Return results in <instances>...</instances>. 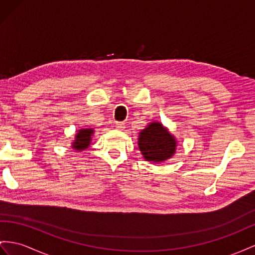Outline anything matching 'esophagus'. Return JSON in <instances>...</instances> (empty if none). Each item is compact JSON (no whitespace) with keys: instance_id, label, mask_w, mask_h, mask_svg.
I'll use <instances>...</instances> for the list:
<instances>
[{"instance_id":"34e87169","label":"esophagus","mask_w":255,"mask_h":255,"mask_svg":"<svg viewBox=\"0 0 255 255\" xmlns=\"http://www.w3.org/2000/svg\"><path fill=\"white\" fill-rule=\"evenodd\" d=\"M115 127H116L117 129L123 130L124 128H125V124L122 123V122H116V124H115Z\"/></svg>"}]
</instances>
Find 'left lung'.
<instances>
[{"instance_id":"1","label":"left lung","mask_w":255,"mask_h":255,"mask_svg":"<svg viewBox=\"0 0 255 255\" xmlns=\"http://www.w3.org/2000/svg\"><path fill=\"white\" fill-rule=\"evenodd\" d=\"M139 148L146 160L155 162L170 158L175 151V140L161 124L152 123L139 135Z\"/></svg>"}]
</instances>
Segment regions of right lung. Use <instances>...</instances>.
I'll return each mask as SVG.
<instances>
[{"label":"right lung","instance_id":"right-lung-1","mask_svg":"<svg viewBox=\"0 0 255 255\" xmlns=\"http://www.w3.org/2000/svg\"><path fill=\"white\" fill-rule=\"evenodd\" d=\"M94 133L93 129H81L78 130V133L75 135V141L73 142V147L78 151L87 148L90 144L91 135Z\"/></svg>","mask_w":255,"mask_h":255}]
</instances>
